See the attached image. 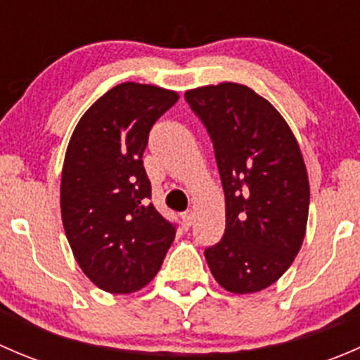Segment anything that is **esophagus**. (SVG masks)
<instances>
[{
	"instance_id": "34e87169",
	"label": "esophagus",
	"mask_w": 360,
	"mask_h": 360,
	"mask_svg": "<svg viewBox=\"0 0 360 360\" xmlns=\"http://www.w3.org/2000/svg\"><path fill=\"white\" fill-rule=\"evenodd\" d=\"M181 219H183V224H184V228H190L191 224H193V212H191V210H186V212H183L181 214Z\"/></svg>"
}]
</instances>
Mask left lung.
<instances>
[{
    "instance_id": "1",
    "label": "left lung",
    "mask_w": 360,
    "mask_h": 360,
    "mask_svg": "<svg viewBox=\"0 0 360 360\" xmlns=\"http://www.w3.org/2000/svg\"><path fill=\"white\" fill-rule=\"evenodd\" d=\"M184 97L212 139L226 203L223 238L205 249L210 274L233 294L263 291L291 266L307 231L310 186L300 144L249 86L224 82Z\"/></svg>"
}]
</instances>
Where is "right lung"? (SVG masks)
<instances>
[{
	"mask_svg": "<svg viewBox=\"0 0 360 360\" xmlns=\"http://www.w3.org/2000/svg\"><path fill=\"white\" fill-rule=\"evenodd\" d=\"M174 90L125 82L79 118L60 179V214L76 263L99 289L129 294L153 281L176 228L155 209L143 165L148 136Z\"/></svg>",
	"mask_w": 360,
	"mask_h": 360,
	"instance_id": "1",
	"label": "right lung"
}]
</instances>
